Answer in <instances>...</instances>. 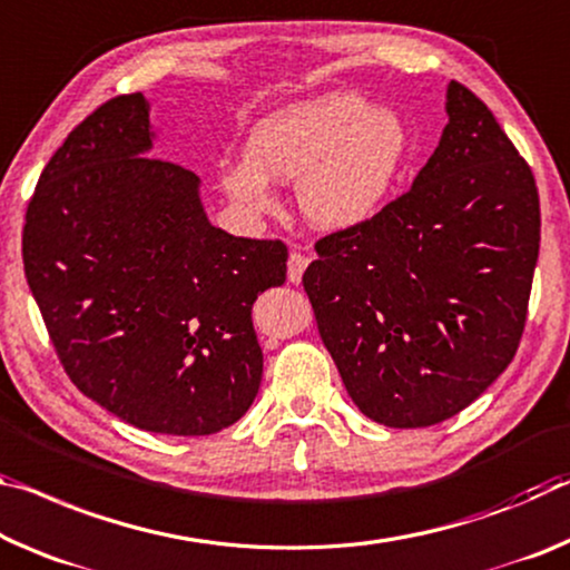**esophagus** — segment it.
<instances>
[{
    "label": "esophagus",
    "instance_id": "esophagus-1",
    "mask_svg": "<svg viewBox=\"0 0 570 570\" xmlns=\"http://www.w3.org/2000/svg\"><path fill=\"white\" fill-rule=\"evenodd\" d=\"M306 266H309V258H306L304 253H292V256H288V264H286L288 282H292V284H302V276H304Z\"/></svg>",
    "mask_w": 570,
    "mask_h": 570
}]
</instances>
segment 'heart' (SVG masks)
<instances>
[{
    "instance_id": "1",
    "label": "heart",
    "mask_w": 570,
    "mask_h": 570,
    "mask_svg": "<svg viewBox=\"0 0 570 570\" xmlns=\"http://www.w3.org/2000/svg\"><path fill=\"white\" fill-rule=\"evenodd\" d=\"M409 149V126L399 111L334 90L258 119L248 131L246 159L223 165L218 183L250 215L276 207L268 179L296 183L304 218L324 233H342L383 210Z\"/></svg>"
}]
</instances>
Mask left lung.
I'll return each instance as SVG.
<instances>
[{"label":"left lung","instance_id":"left-lung-1","mask_svg":"<svg viewBox=\"0 0 570 570\" xmlns=\"http://www.w3.org/2000/svg\"><path fill=\"white\" fill-rule=\"evenodd\" d=\"M411 189L317 243L304 288L350 399L423 429L480 399L518 352L540 248L538 187L472 90Z\"/></svg>","mask_w":570,"mask_h":570}]
</instances>
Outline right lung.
<instances>
[{
  "label": "right lung",
  "mask_w": 570,
  "mask_h": 570,
  "mask_svg": "<svg viewBox=\"0 0 570 570\" xmlns=\"http://www.w3.org/2000/svg\"><path fill=\"white\" fill-rule=\"evenodd\" d=\"M149 114L119 96L68 134L27 207L24 276L80 393L134 429L207 436L256 399L250 312L286 282V246L215 228L200 177L149 157Z\"/></svg>",
  "instance_id": "obj_1"
}]
</instances>
